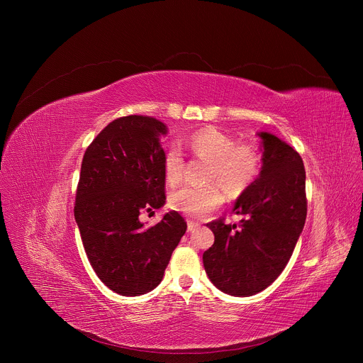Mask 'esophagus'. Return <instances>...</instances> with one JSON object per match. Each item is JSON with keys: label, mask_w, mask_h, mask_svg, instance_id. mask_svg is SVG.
Returning <instances> with one entry per match:
<instances>
[{"label": "esophagus", "mask_w": 363, "mask_h": 363, "mask_svg": "<svg viewBox=\"0 0 363 363\" xmlns=\"http://www.w3.org/2000/svg\"><path fill=\"white\" fill-rule=\"evenodd\" d=\"M198 227H199L198 223H195V221H188V231H189V233L195 231Z\"/></svg>", "instance_id": "obj_1"}]
</instances>
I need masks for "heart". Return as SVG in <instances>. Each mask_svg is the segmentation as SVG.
Listing matches in <instances>:
<instances>
[{
	"label": "heart",
	"instance_id": "obj_1",
	"mask_svg": "<svg viewBox=\"0 0 363 363\" xmlns=\"http://www.w3.org/2000/svg\"><path fill=\"white\" fill-rule=\"evenodd\" d=\"M195 157L208 161L203 185H185L169 195L171 208L201 218L224 202L223 186L230 198L244 194L260 177L263 152L252 142L235 139L217 128H203L188 139ZM164 172L169 185H177L185 174V157L178 146H171L164 157Z\"/></svg>",
	"mask_w": 363,
	"mask_h": 363
}]
</instances>
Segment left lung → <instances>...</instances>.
I'll list each match as a JSON object with an SVG mask.
<instances>
[{
    "label": "left lung",
    "instance_id": "left-lung-1",
    "mask_svg": "<svg viewBox=\"0 0 363 363\" xmlns=\"http://www.w3.org/2000/svg\"><path fill=\"white\" fill-rule=\"evenodd\" d=\"M263 169L238 196L240 224L218 218L206 224L214 244L202 255L216 287L247 297L269 287L287 266L307 216L306 171L300 155L277 136L260 132Z\"/></svg>",
    "mask_w": 363,
    "mask_h": 363
}]
</instances>
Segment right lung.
Returning <instances> with one entry per match:
<instances>
[{"label": "right lung", "mask_w": 363, "mask_h": 363, "mask_svg": "<svg viewBox=\"0 0 363 363\" xmlns=\"http://www.w3.org/2000/svg\"><path fill=\"white\" fill-rule=\"evenodd\" d=\"M167 126L149 116L111 122L87 146L76 191L74 218L89 262L111 290L140 296L164 277L186 221L169 211L150 228L139 220L165 203Z\"/></svg>", "instance_id": "add662e5"}]
</instances>
